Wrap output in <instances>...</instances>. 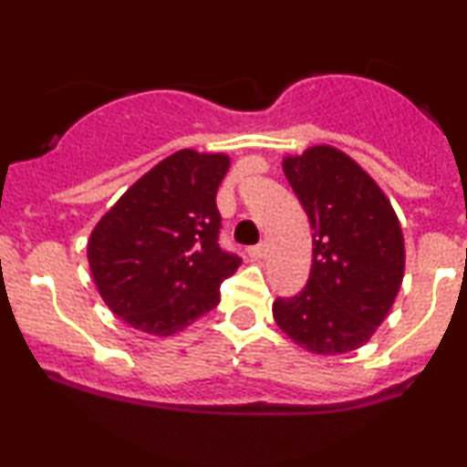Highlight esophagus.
I'll return each mask as SVG.
<instances>
[{"mask_svg": "<svg viewBox=\"0 0 467 467\" xmlns=\"http://www.w3.org/2000/svg\"><path fill=\"white\" fill-rule=\"evenodd\" d=\"M248 254H250V259H254V261L265 259V254H267V245H265V244L254 245V248H250V250H248Z\"/></svg>", "mask_w": 467, "mask_h": 467, "instance_id": "esophagus-1", "label": "esophagus"}]
</instances>
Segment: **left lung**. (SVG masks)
Instances as JSON below:
<instances>
[{
	"mask_svg": "<svg viewBox=\"0 0 467 467\" xmlns=\"http://www.w3.org/2000/svg\"><path fill=\"white\" fill-rule=\"evenodd\" d=\"M283 173L312 223L314 259L303 292L276 298L272 316L294 345L316 356L360 349L404 281L400 219L378 182L331 144L285 155Z\"/></svg>",
	"mask_w": 467,
	"mask_h": 467,
	"instance_id": "obj_1",
	"label": "left lung"
}]
</instances>
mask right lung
Listing matches in <instances>:
<instances>
[{"mask_svg": "<svg viewBox=\"0 0 467 467\" xmlns=\"http://www.w3.org/2000/svg\"><path fill=\"white\" fill-rule=\"evenodd\" d=\"M226 153L180 149L136 180L100 217L88 261L107 307L133 329L173 336L222 298L239 256L217 244Z\"/></svg>", "mask_w": 467, "mask_h": 467, "instance_id": "obj_1", "label": "right lung"}]
</instances>
